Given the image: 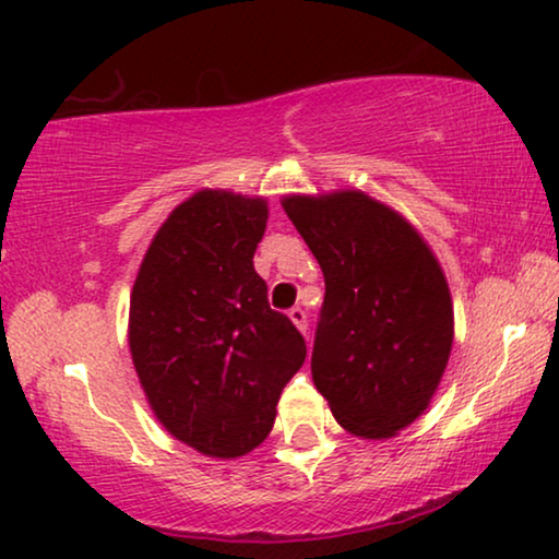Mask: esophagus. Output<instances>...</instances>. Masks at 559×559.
Masks as SVG:
<instances>
[{"label":"esophagus","instance_id":"esophagus-1","mask_svg":"<svg viewBox=\"0 0 559 559\" xmlns=\"http://www.w3.org/2000/svg\"><path fill=\"white\" fill-rule=\"evenodd\" d=\"M289 321H293L295 323V329L297 331H300L302 333V336H306V331H308V316H306V310H302V308H293V310H289Z\"/></svg>","mask_w":559,"mask_h":559}]
</instances>
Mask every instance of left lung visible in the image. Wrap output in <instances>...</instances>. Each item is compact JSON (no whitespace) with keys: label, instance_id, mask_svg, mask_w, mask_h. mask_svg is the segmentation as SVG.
Instances as JSON below:
<instances>
[{"label":"left lung","instance_id":"obj_1","mask_svg":"<svg viewBox=\"0 0 559 559\" xmlns=\"http://www.w3.org/2000/svg\"><path fill=\"white\" fill-rule=\"evenodd\" d=\"M282 207L323 270L310 372L338 424L397 437L429 408L454 342L444 270L408 217L361 190L285 194Z\"/></svg>","mask_w":559,"mask_h":559}]
</instances>
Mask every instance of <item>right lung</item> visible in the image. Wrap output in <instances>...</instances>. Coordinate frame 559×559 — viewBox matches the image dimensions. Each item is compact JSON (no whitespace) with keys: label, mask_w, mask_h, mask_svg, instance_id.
I'll list each match as a JSON object with an SVG mask.
<instances>
[{"label":"right lung","mask_w":559,"mask_h":559,"mask_svg":"<svg viewBox=\"0 0 559 559\" xmlns=\"http://www.w3.org/2000/svg\"><path fill=\"white\" fill-rule=\"evenodd\" d=\"M270 205L202 187L166 215L130 289L128 346L158 424L215 460L270 437L306 342L253 270Z\"/></svg>","instance_id":"right-lung-1"}]
</instances>
